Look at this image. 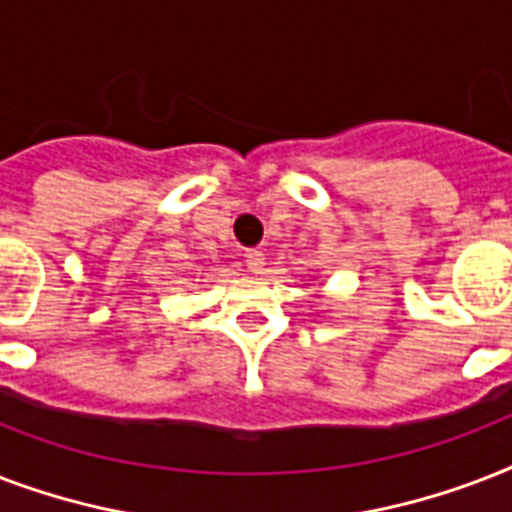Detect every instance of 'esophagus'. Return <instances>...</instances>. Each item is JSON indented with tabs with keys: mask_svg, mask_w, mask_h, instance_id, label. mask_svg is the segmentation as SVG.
Instances as JSON below:
<instances>
[{
	"mask_svg": "<svg viewBox=\"0 0 512 512\" xmlns=\"http://www.w3.org/2000/svg\"><path fill=\"white\" fill-rule=\"evenodd\" d=\"M247 268L252 273H263L265 271V255L260 252V249H249L247 255Z\"/></svg>",
	"mask_w": 512,
	"mask_h": 512,
	"instance_id": "obj_1",
	"label": "esophagus"
}]
</instances>
